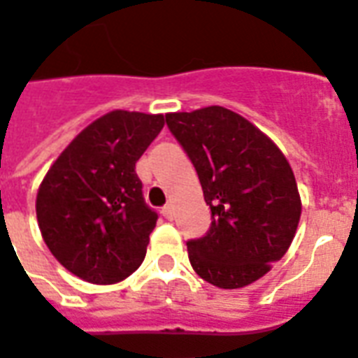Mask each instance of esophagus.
<instances>
[{
	"label": "esophagus",
	"mask_w": 358,
	"mask_h": 358,
	"mask_svg": "<svg viewBox=\"0 0 358 358\" xmlns=\"http://www.w3.org/2000/svg\"><path fill=\"white\" fill-rule=\"evenodd\" d=\"M162 213H164V217L167 220H173L174 219V206L173 204L164 206V209H162Z\"/></svg>",
	"instance_id": "obj_1"
}]
</instances>
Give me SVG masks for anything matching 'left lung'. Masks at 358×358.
I'll list each match as a JSON object with an SVG mask.
<instances>
[{"label": "left lung", "instance_id": "left-lung-1", "mask_svg": "<svg viewBox=\"0 0 358 358\" xmlns=\"http://www.w3.org/2000/svg\"><path fill=\"white\" fill-rule=\"evenodd\" d=\"M194 165L211 226L187 241L194 272L220 289L263 278L294 239L301 200L294 173L272 139L222 106L165 115Z\"/></svg>", "mask_w": 358, "mask_h": 358}]
</instances>
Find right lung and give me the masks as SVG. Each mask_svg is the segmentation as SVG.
I'll use <instances>...</instances> for the list:
<instances>
[{"mask_svg": "<svg viewBox=\"0 0 358 358\" xmlns=\"http://www.w3.org/2000/svg\"><path fill=\"white\" fill-rule=\"evenodd\" d=\"M164 115L113 110L86 127L48 171L36 196L51 254L80 280L123 281L143 263L158 213L143 199L136 162Z\"/></svg>", "mask_w": 358, "mask_h": 358, "instance_id": "1", "label": "right lung"}]
</instances>
